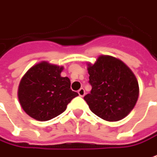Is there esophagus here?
<instances>
[{
  "instance_id": "1",
  "label": "esophagus",
  "mask_w": 157,
  "mask_h": 157,
  "mask_svg": "<svg viewBox=\"0 0 157 157\" xmlns=\"http://www.w3.org/2000/svg\"><path fill=\"white\" fill-rule=\"evenodd\" d=\"M78 95L80 96V97H84V96H85V94H86L85 89H84V88H80V89L78 91Z\"/></svg>"
}]
</instances>
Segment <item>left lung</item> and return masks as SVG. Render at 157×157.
Here are the masks:
<instances>
[{
	"label": "left lung",
	"mask_w": 157,
	"mask_h": 157,
	"mask_svg": "<svg viewBox=\"0 0 157 157\" xmlns=\"http://www.w3.org/2000/svg\"><path fill=\"white\" fill-rule=\"evenodd\" d=\"M91 93L84 97L91 110L102 119L116 122L124 118L135 107L139 95L136 78L120 59L101 55L88 64Z\"/></svg>",
	"instance_id": "8db88e82"
}]
</instances>
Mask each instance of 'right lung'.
<instances>
[{
	"label": "right lung",
	"mask_w": 157,
	"mask_h": 157,
	"mask_svg": "<svg viewBox=\"0 0 157 157\" xmlns=\"http://www.w3.org/2000/svg\"><path fill=\"white\" fill-rule=\"evenodd\" d=\"M64 67L42 61L32 66L22 77L18 98L27 115L38 121H48L66 110L78 96L71 90V81L61 77Z\"/></svg>",
	"instance_id": "1"
}]
</instances>
